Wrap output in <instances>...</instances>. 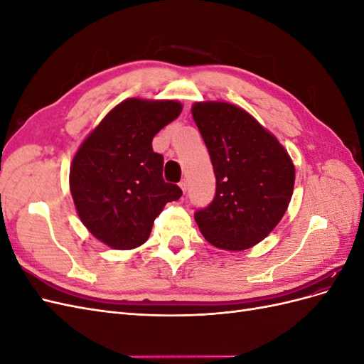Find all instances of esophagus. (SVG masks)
I'll list each match as a JSON object with an SVG mask.
<instances>
[{
	"mask_svg": "<svg viewBox=\"0 0 364 364\" xmlns=\"http://www.w3.org/2000/svg\"><path fill=\"white\" fill-rule=\"evenodd\" d=\"M179 186H181V190H182L183 193H186V190H188V183H186V181H185V179H183V181H181Z\"/></svg>",
	"mask_w": 364,
	"mask_h": 364,
	"instance_id": "obj_1",
	"label": "esophagus"
}]
</instances>
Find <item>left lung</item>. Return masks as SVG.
Returning <instances> with one entry per match:
<instances>
[{
	"instance_id": "left-lung-1",
	"label": "left lung",
	"mask_w": 364,
	"mask_h": 364,
	"mask_svg": "<svg viewBox=\"0 0 364 364\" xmlns=\"http://www.w3.org/2000/svg\"><path fill=\"white\" fill-rule=\"evenodd\" d=\"M194 123L208 147L217 188L194 218L213 246L241 252L278 226L294 188V164L278 138L243 107L196 102Z\"/></svg>"
}]
</instances>
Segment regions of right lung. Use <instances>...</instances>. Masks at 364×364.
Returning a JSON list of instances; mask_svg holds the SVG:
<instances>
[{
  "label": "right lung",
  "instance_id": "right-lung-1",
  "mask_svg": "<svg viewBox=\"0 0 364 364\" xmlns=\"http://www.w3.org/2000/svg\"><path fill=\"white\" fill-rule=\"evenodd\" d=\"M178 100L132 97L118 103L82 141L71 161L70 191L77 215L103 245H144L155 218L178 200V185L162 179L164 158L151 139L182 112Z\"/></svg>",
  "mask_w": 364,
  "mask_h": 364
}]
</instances>
